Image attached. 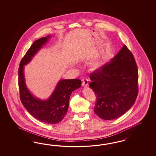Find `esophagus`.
Returning <instances> with one entry per match:
<instances>
[{
    "label": "esophagus",
    "mask_w": 156,
    "mask_h": 156,
    "mask_svg": "<svg viewBox=\"0 0 156 156\" xmlns=\"http://www.w3.org/2000/svg\"><path fill=\"white\" fill-rule=\"evenodd\" d=\"M88 84H89V80L87 79H85V80H83L82 83V85L83 86L87 87L88 86Z\"/></svg>",
    "instance_id": "34e87169"
}]
</instances>
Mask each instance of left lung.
I'll use <instances>...</instances> for the list:
<instances>
[{"label": "left lung", "instance_id": "obj_1", "mask_svg": "<svg viewBox=\"0 0 156 156\" xmlns=\"http://www.w3.org/2000/svg\"><path fill=\"white\" fill-rule=\"evenodd\" d=\"M89 87L97 97L94 112L105 120L118 118L134 104L138 72L132 53L125 44L110 61L90 74Z\"/></svg>", "mask_w": 156, "mask_h": 156}]
</instances>
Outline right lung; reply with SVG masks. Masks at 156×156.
<instances>
[{
    "label": "right lung",
    "instance_id": "obj_1",
    "mask_svg": "<svg viewBox=\"0 0 156 156\" xmlns=\"http://www.w3.org/2000/svg\"><path fill=\"white\" fill-rule=\"evenodd\" d=\"M50 37L48 35L35 41L24 55L19 65L18 85L22 104L29 113L42 122L56 124L61 122L66 115L71 93L80 87L81 80L77 79L61 80L58 82L49 98L42 100L35 97L28 90L24 75V66L31 61Z\"/></svg>",
    "mask_w": 156,
    "mask_h": 156
}]
</instances>
